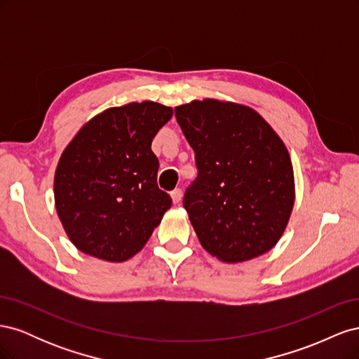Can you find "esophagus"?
Segmentation results:
<instances>
[{"label": "esophagus", "mask_w": 359, "mask_h": 359, "mask_svg": "<svg viewBox=\"0 0 359 359\" xmlns=\"http://www.w3.org/2000/svg\"><path fill=\"white\" fill-rule=\"evenodd\" d=\"M170 198H172L173 203H178V202L181 201V198H182V191H181V189L172 190V191H170Z\"/></svg>", "instance_id": "1"}]
</instances>
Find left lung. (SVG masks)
I'll return each mask as SVG.
<instances>
[{
    "instance_id": "1",
    "label": "left lung",
    "mask_w": 359,
    "mask_h": 359,
    "mask_svg": "<svg viewBox=\"0 0 359 359\" xmlns=\"http://www.w3.org/2000/svg\"><path fill=\"white\" fill-rule=\"evenodd\" d=\"M175 116L196 158L184 208L202 247L227 264L269 252L295 202L283 140L252 107L231 102L193 100Z\"/></svg>"
}]
</instances>
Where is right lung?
<instances>
[{"label":"right lung","instance_id":"right-lung-1","mask_svg":"<svg viewBox=\"0 0 359 359\" xmlns=\"http://www.w3.org/2000/svg\"><path fill=\"white\" fill-rule=\"evenodd\" d=\"M172 115V107L156 102L111 107L64 149L53 194L64 231L81 252L124 262L160 224L172 199L157 186L151 142Z\"/></svg>","mask_w":359,"mask_h":359}]
</instances>
